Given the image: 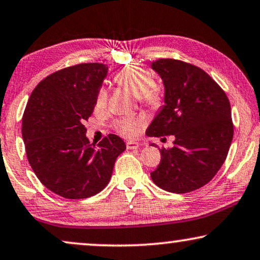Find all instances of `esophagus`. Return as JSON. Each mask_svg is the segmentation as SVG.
Here are the masks:
<instances>
[{
  "label": "esophagus",
  "mask_w": 260,
  "mask_h": 260,
  "mask_svg": "<svg viewBox=\"0 0 260 260\" xmlns=\"http://www.w3.org/2000/svg\"><path fill=\"white\" fill-rule=\"evenodd\" d=\"M126 146H127L128 150H137V148H139L141 146V144L138 143V141L131 140V141H127Z\"/></svg>",
  "instance_id": "esophagus-1"
}]
</instances>
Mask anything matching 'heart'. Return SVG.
<instances>
[{"mask_svg": "<svg viewBox=\"0 0 260 260\" xmlns=\"http://www.w3.org/2000/svg\"><path fill=\"white\" fill-rule=\"evenodd\" d=\"M115 82L120 84L122 88L127 89L128 91L132 92L139 98V100L145 105L155 107L160 103V96L155 90L154 86V77L150 72L140 67H128L120 70L115 75ZM107 102V92L105 89L99 91L98 98H96V107L103 108ZM143 126V120L140 117H123V119L117 120L115 122V128L117 132L127 137H132L136 134L139 128Z\"/></svg>", "mask_w": 260, "mask_h": 260, "instance_id": "1", "label": "heart"}]
</instances>
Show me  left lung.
Listing matches in <instances>:
<instances>
[{"instance_id": "1", "label": "left lung", "mask_w": 260, "mask_h": 260, "mask_svg": "<svg viewBox=\"0 0 260 260\" xmlns=\"http://www.w3.org/2000/svg\"><path fill=\"white\" fill-rule=\"evenodd\" d=\"M151 68L164 84V105L146 134L175 137L174 147L160 150L151 178L169 192L193 191L212 181L226 160L233 139L230 101L208 74L191 64L159 59Z\"/></svg>"}]
</instances>
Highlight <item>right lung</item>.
<instances>
[{"instance_id": "add662e5", "label": "right lung", "mask_w": 260, "mask_h": 260, "mask_svg": "<svg viewBox=\"0 0 260 260\" xmlns=\"http://www.w3.org/2000/svg\"><path fill=\"white\" fill-rule=\"evenodd\" d=\"M108 67L78 64L47 76L33 90L22 117L27 158L39 181L64 199L78 200L103 190L126 144L108 134L98 146L84 122L94 112Z\"/></svg>"}]
</instances>
